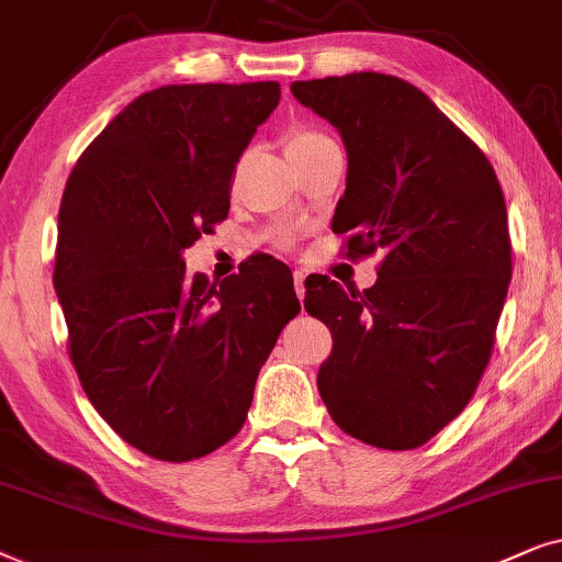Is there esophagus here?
Listing matches in <instances>:
<instances>
[{
    "instance_id": "esophagus-1",
    "label": "esophagus",
    "mask_w": 562,
    "mask_h": 562,
    "mask_svg": "<svg viewBox=\"0 0 562 562\" xmlns=\"http://www.w3.org/2000/svg\"><path fill=\"white\" fill-rule=\"evenodd\" d=\"M293 282H295V293H297V297H301V301H303V297H305V272H303V269H293Z\"/></svg>"
}]
</instances>
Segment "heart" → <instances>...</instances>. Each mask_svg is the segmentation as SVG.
Segmentation results:
<instances>
[{
	"label": "heart",
	"instance_id": "heart-1",
	"mask_svg": "<svg viewBox=\"0 0 562 562\" xmlns=\"http://www.w3.org/2000/svg\"><path fill=\"white\" fill-rule=\"evenodd\" d=\"M328 136H324L321 131H313V128H305V125H295L293 131H288L285 136V148H288V156L290 159H301V156L316 151L318 146L328 144Z\"/></svg>",
	"mask_w": 562,
	"mask_h": 562
}]
</instances>
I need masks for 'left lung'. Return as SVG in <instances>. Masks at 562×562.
<instances>
[{
    "label": "left lung",
    "instance_id": "8db88e82",
    "mask_svg": "<svg viewBox=\"0 0 562 562\" xmlns=\"http://www.w3.org/2000/svg\"><path fill=\"white\" fill-rule=\"evenodd\" d=\"M290 92L347 146L331 221L344 254L385 251L364 293L305 282V311L334 339L318 393L349 437L414 450L462 414L488 368L512 280L504 192L481 148L408 81L359 71Z\"/></svg>",
    "mask_w": 562,
    "mask_h": 562
}]
</instances>
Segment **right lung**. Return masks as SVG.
<instances>
[{"mask_svg":"<svg viewBox=\"0 0 562 562\" xmlns=\"http://www.w3.org/2000/svg\"><path fill=\"white\" fill-rule=\"evenodd\" d=\"M277 102V81L151 89L66 182L54 267L66 349L97 414L148 458L198 460L234 439L301 311L272 257L221 285L182 259L228 218L236 164Z\"/></svg>","mask_w":562,"mask_h":562,"instance_id":"add662e5","label":"right lung"}]
</instances>
